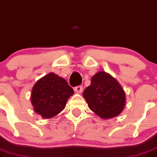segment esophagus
<instances>
[{
  "label": "esophagus",
  "mask_w": 157,
  "mask_h": 157,
  "mask_svg": "<svg viewBox=\"0 0 157 157\" xmlns=\"http://www.w3.org/2000/svg\"><path fill=\"white\" fill-rule=\"evenodd\" d=\"M74 90H75L77 93H82V91H83V87H82V86H77V87H76L75 88H74Z\"/></svg>",
  "instance_id": "34e87169"
}]
</instances>
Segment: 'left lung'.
I'll return each mask as SVG.
<instances>
[{
    "label": "left lung",
    "instance_id": "obj_1",
    "mask_svg": "<svg viewBox=\"0 0 157 157\" xmlns=\"http://www.w3.org/2000/svg\"><path fill=\"white\" fill-rule=\"evenodd\" d=\"M89 108L103 119L115 118L125 108L126 98L118 80L105 71L92 77L91 83L83 93Z\"/></svg>",
    "mask_w": 157,
    "mask_h": 157
}]
</instances>
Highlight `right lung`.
<instances>
[{
	"mask_svg": "<svg viewBox=\"0 0 157 157\" xmlns=\"http://www.w3.org/2000/svg\"><path fill=\"white\" fill-rule=\"evenodd\" d=\"M74 94L65 79L49 73L34 84L31 102L36 114L43 118H51L62 112Z\"/></svg>",
	"mask_w": 157,
	"mask_h": 157,
	"instance_id": "add662e5",
	"label": "right lung"
}]
</instances>
